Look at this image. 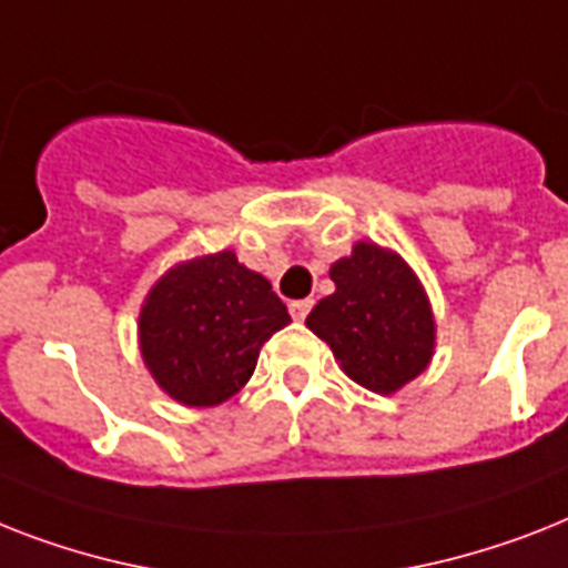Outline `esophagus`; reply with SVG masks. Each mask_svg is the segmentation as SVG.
I'll use <instances>...</instances> for the list:
<instances>
[{
    "instance_id": "esophagus-1",
    "label": "esophagus",
    "mask_w": 568,
    "mask_h": 568,
    "mask_svg": "<svg viewBox=\"0 0 568 568\" xmlns=\"http://www.w3.org/2000/svg\"><path fill=\"white\" fill-rule=\"evenodd\" d=\"M312 306H315V300L306 297V300H294L292 306H288V312H292L294 321H306V315L312 312Z\"/></svg>"
}]
</instances>
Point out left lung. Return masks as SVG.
<instances>
[{
    "label": "left lung",
    "instance_id": "obj_1",
    "mask_svg": "<svg viewBox=\"0 0 568 568\" xmlns=\"http://www.w3.org/2000/svg\"><path fill=\"white\" fill-rule=\"evenodd\" d=\"M329 276L335 292L308 312L306 326L329 344L341 371L385 396L417 379L435 353V315L408 262L358 242Z\"/></svg>",
    "mask_w": 568,
    "mask_h": 568
}]
</instances>
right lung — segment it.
Segmentation results:
<instances>
[{"label":"right lung","instance_id":"right-lung-1","mask_svg":"<svg viewBox=\"0 0 568 568\" xmlns=\"http://www.w3.org/2000/svg\"><path fill=\"white\" fill-rule=\"evenodd\" d=\"M288 324L268 280L221 251L156 280L140 312V353L172 399L210 408L247 385L262 344Z\"/></svg>","mask_w":568,"mask_h":568}]
</instances>
